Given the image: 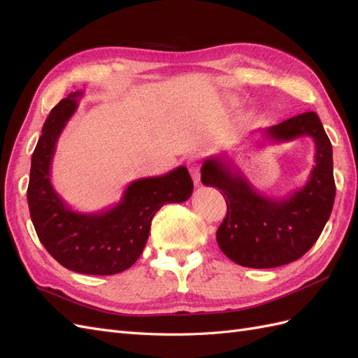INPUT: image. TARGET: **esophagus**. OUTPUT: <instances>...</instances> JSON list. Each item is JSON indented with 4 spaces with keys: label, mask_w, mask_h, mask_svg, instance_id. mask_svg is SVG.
Returning <instances> with one entry per match:
<instances>
[{
    "label": "esophagus",
    "mask_w": 358,
    "mask_h": 358,
    "mask_svg": "<svg viewBox=\"0 0 358 358\" xmlns=\"http://www.w3.org/2000/svg\"><path fill=\"white\" fill-rule=\"evenodd\" d=\"M188 170L192 176V180L196 185H200V158L199 155H191L187 161Z\"/></svg>",
    "instance_id": "obj_1"
}]
</instances>
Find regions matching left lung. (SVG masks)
<instances>
[{
    "label": "left lung",
    "instance_id": "left-lung-1",
    "mask_svg": "<svg viewBox=\"0 0 358 358\" xmlns=\"http://www.w3.org/2000/svg\"><path fill=\"white\" fill-rule=\"evenodd\" d=\"M263 142L285 143L309 136L315 143V166L308 182L285 197L258 192L229 152L206 158L201 182L221 191L227 215L216 231L221 251L236 264L272 268L296 262L318 241L333 209L336 185L333 149L315 112L292 116L263 129Z\"/></svg>",
    "mask_w": 358,
    "mask_h": 358
}]
</instances>
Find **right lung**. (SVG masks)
I'll return each mask as SVG.
<instances>
[{
	"label": "right lung",
	"instance_id": "1",
	"mask_svg": "<svg viewBox=\"0 0 358 358\" xmlns=\"http://www.w3.org/2000/svg\"><path fill=\"white\" fill-rule=\"evenodd\" d=\"M82 96L83 91L71 92L50 110L31 158L27 199L40 242L61 266L83 275H115L143 252L154 215L167 203L187 201L194 183L180 166L167 175L133 180L112 208L73 210L53 188L50 167L58 138Z\"/></svg>",
	"mask_w": 358,
	"mask_h": 358
}]
</instances>
